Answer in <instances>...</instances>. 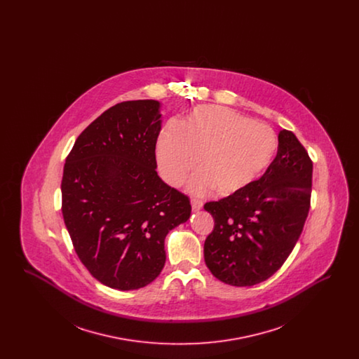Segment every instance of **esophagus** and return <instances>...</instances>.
<instances>
[{
  "label": "esophagus",
  "mask_w": 359,
  "mask_h": 359,
  "mask_svg": "<svg viewBox=\"0 0 359 359\" xmlns=\"http://www.w3.org/2000/svg\"><path fill=\"white\" fill-rule=\"evenodd\" d=\"M191 205H192V210H194V211H199V210L203 207V202H202L201 199L192 198V199H191Z\"/></svg>",
  "instance_id": "obj_1"
}]
</instances>
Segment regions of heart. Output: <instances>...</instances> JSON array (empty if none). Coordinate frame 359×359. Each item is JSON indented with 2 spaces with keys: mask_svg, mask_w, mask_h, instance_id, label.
<instances>
[{
  "mask_svg": "<svg viewBox=\"0 0 359 359\" xmlns=\"http://www.w3.org/2000/svg\"><path fill=\"white\" fill-rule=\"evenodd\" d=\"M277 154L273 130L222 106H201L182 125L161 130L156 158L160 175L171 186H182L196 168L191 183L195 194L212 189L227 196L250 187L266 172Z\"/></svg>",
  "mask_w": 359,
  "mask_h": 359,
  "instance_id": "b5f03b06",
  "label": "heart"
}]
</instances>
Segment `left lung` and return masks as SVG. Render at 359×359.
<instances>
[{
  "instance_id": "1",
  "label": "left lung",
  "mask_w": 359,
  "mask_h": 359,
  "mask_svg": "<svg viewBox=\"0 0 359 359\" xmlns=\"http://www.w3.org/2000/svg\"><path fill=\"white\" fill-rule=\"evenodd\" d=\"M312 160L290 130L278 135L273 163L252 186L207 202L214 229L205 241L207 268L224 284L252 287L290 257L311 205Z\"/></svg>"
}]
</instances>
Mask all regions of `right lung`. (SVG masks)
<instances>
[{
	"mask_svg": "<svg viewBox=\"0 0 359 359\" xmlns=\"http://www.w3.org/2000/svg\"><path fill=\"white\" fill-rule=\"evenodd\" d=\"M160 103L103 111L76 138L62 179V212L86 269L113 290L142 288L165 264L164 241L191 215L187 195L157 175Z\"/></svg>",
	"mask_w": 359,
	"mask_h": 359,
	"instance_id": "1",
	"label": "right lung"
}]
</instances>
